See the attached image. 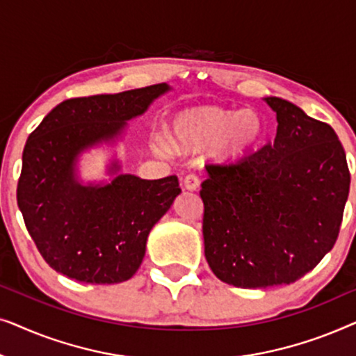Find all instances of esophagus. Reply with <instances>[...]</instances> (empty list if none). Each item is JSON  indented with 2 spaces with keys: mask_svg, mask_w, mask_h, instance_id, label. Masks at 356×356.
Wrapping results in <instances>:
<instances>
[{
  "mask_svg": "<svg viewBox=\"0 0 356 356\" xmlns=\"http://www.w3.org/2000/svg\"><path fill=\"white\" fill-rule=\"evenodd\" d=\"M183 184H184V188L189 189V191H196V189L199 188V178L194 173H189L184 177Z\"/></svg>",
  "mask_w": 356,
  "mask_h": 356,
  "instance_id": "obj_1",
  "label": "esophagus"
}]
</instances>
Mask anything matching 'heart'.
Segmentation results:
<instances>
[{
	"label": "heart",
	"mask_w": 356,
	"mask_h": 356,
	"mask_svg": "<svg viewBox=\"0 0 356 356\" xmlns=\"http://www.w3.org/2000/svg\"><path fill=\"white\" fill-rule=\"evenodd\" d=\"M264 121L254 110H232L216 105L188 106L172 118L170 138L178 150L191 152L211 147L218 162H235L246 157L261 143ZM152 149L159 155L172 152L167 138L154 139Z\"/></svg>",
	"instance_id": "obj_1"
}]
</instances>
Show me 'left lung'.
Here are the masks:
<instances>
[{"label": "left lung", "mask_w": 356, "mask_h": 356, "mask_svg": "<svg viewBox=\"0 0 356 356\" xmlns=\"http://www.w3.org/2000/svg\"><path fill=\"white\" fill-rule=\"evenodd\" d=\"M272 144L236 165H207L204 254L217 279L240 289L289 285L332 250L348 199L347 157L335 131L300 106L266 97Z\"/></svg>", "instance_id": "8db88e82"}]
</instances>
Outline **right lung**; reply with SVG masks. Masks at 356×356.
<instances>
[{
	"mask_svg": "<svg viewBox=\"0 0 356 356\" xmlns=\"http://www.w3.org/2000/svg\"><path fill=\"white\" fill-rule=\"evenodd\" d=\"M170 90L155 84L65 100L29 136L17 206L29 235L56 272L84 284H120L139 269L150 230L181 193L178 178L121 173V162L111 159L110 179L86 183L79 159L123 139L128 121Z\"/></svg>",
	"mask_w": 356,
	"mask_h": 356,
	"instance_id": "1",
	"label": "right lung"
}]
</instances>
